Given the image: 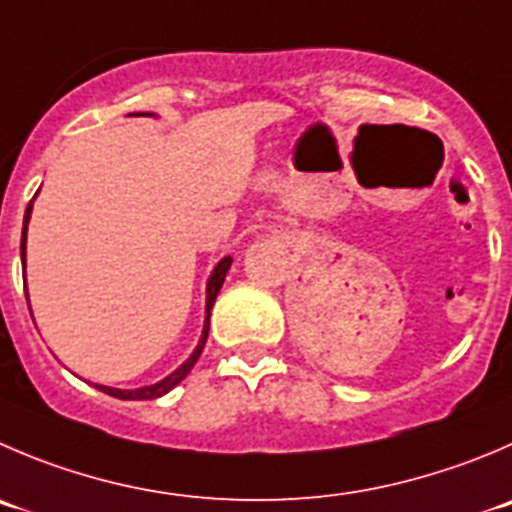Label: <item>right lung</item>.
I'll return each mask as SVG.
<instances>
[{
  "label": "right lung",
  "instance_id": "right-lung-1",
  "mask_svg": "<svg viewBox=\"0 0 512 512\" xmlns=\"http://www.w3.org/2000/svg\"><path fill=\"white\" fill-rule=\"evenodd\" d=\"M29 216H32V201H29L27 211H24V228H22V246H19V251H22V264H24V253H27V223H29ZM231 256H226V259L218 261V266L213 269L211 279H208V289H206V324H203V334H201V342H198L196 352L191 354V357L186 359V362L180 364L178 369H175L173 374H168L165 379H160L158 384H150V387H140V389H115V387H102V384H95L100 392L110 394V397H118V399H155V397H163L165 392H170V389L175 387L178 382H183V379L188 377V372L193 369V364L198 362V357H201L203 347H206V339H208V326H211V309L213 304H216V296L218 291H221L223 281H226V274L228 269H231ZM24 296H27V286H24ZM32 314V311H29Z\"/></svg>",
  "mask_w": 512,
  "mask_h": 512
}]
</instances>
